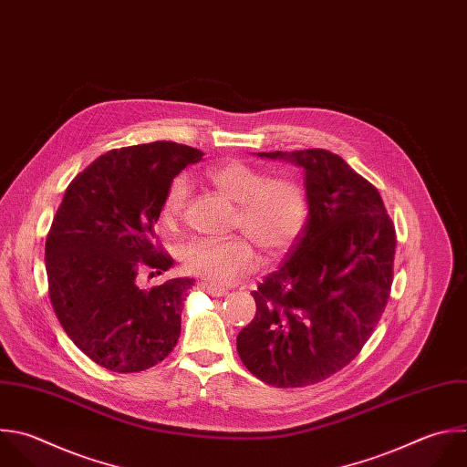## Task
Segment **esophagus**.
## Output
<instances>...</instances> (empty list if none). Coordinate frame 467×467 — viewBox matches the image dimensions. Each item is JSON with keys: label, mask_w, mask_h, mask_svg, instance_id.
<instances>
[{"label": "esophagus", "mask_w": 467, "mask_h": 467, "mask_svg": "<svg viewBox=\"0 0 467 467\" xmlns=\"http://www.w3.org/2000/svg\"><path fill=\"white\" fill-rule=\"evenodd\" d=\"M197 288H199V290H202V292H206V294H210V296H215V297H221V296H224V294H226V290H224V288L213 286V285L204 283V281L197 283Z\"/></svg>", "instance_id": "34e87169"}]
</instances>
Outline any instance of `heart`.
Segmentation results:
<instances>
[{
  "label": "heart",
  "instance_id": "obj_1",
  "mask_svg": "<svg viewBox=\"0 0 467 467\" xmlns=\"http://www.w3.org/2000/svg\"><path fill=\"white\" fill-rule=\"evenodd\" d=\"M206 179L228 201L237 204L234 230L246 234L230 239H193L181 252L186 274L210 285H228L255 266L254 246L266 259L283 255L294 246L310 217L306 186L292 175H270L243 161L213 164ZM190 201V181L179 175L164 190L159 219L173 230L179 226Z\"/></svg>",
  "mask_w": 467,
  "mask_h": 467
}]
</instances>
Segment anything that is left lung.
Segmentation results:
<instances>
[{
    "label": "left lung",
    "instance_id": "8db88e82",
    "mask_svg": "<svg viewBox=\"0 0 467 467\" xmlns=\"http://www.w3.org/2000/svg\"><path fill=\"white\" fill-rule=\"evenodd\" d=\"M305 170L310 217L283 266L252 292L237 336L244 367L274 387H306L348 365L378 325L394 275L396 230L379 192L339 155L259 153Z\"/></svg>",
    "mask_w": 467,
    "mask_h": 467
}]
</instances>
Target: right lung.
<instances>
[{"instance_id":"right-lung-1","label":"right lung","mask_w":467,"mask_h":467,"mask_svg":"<svg viewBox=\"0 0 467 467\" xmlns=\"http://www.w3.org/2000/svg\"><path fill=\"white\" fill-rule=\"evenodd\" d=\"M201 157L171 140L111 150L71 181L57 210L46 241L53 310L73 343L108 370H146L177 345L193 279L142 290L137 275L171 266L153 224L170 181Z\"/></svg>"}]
</instances>
